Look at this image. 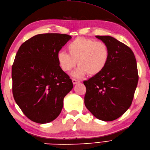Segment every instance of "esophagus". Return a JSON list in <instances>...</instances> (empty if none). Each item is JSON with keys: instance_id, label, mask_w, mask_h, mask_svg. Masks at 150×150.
I'll list each match as a JSON object with an SVG mask.
<instances>
[{"instance_id": "34e87169", "label": "esophagus", "mask_w": 150, "mask_h": 150, "mask_svg": "<svg viewBox=\"0 0 150 150\" xmlns=\"http://www.w3.org/2000/svg\"><path fill=\"white\" fill-rule=\"evenodd\" d=\"M72 82H73V84H76L79 83V82H80V81L78 80H76V79H72Z\"/></svg>"}]
</instances>
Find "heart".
I'll use <instances>...</instances> for the list:
<instances>
[{"instance_id":"heart-1","label":"heart","mask_w":150,"mask_h":150,"mask_svg":"<svg viewBox=\"0 0 150 150\" xmlns=\"http://www.w3.org/2000/svg\"><path fill=\"white\" fill-rule=\"evenodd\" d=\"M69 54L59 52L57 61L63 71H69L78 63V68L72 73L75 77L81 78L88 73L94 76L99 74L109 62V47L101 41L77 37L68 46Z\"/></svg>"}]
</instances>
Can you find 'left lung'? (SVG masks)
Instances as JSON below:
<instances>
[{
  "instance_id": "left-lung-1",
  "label": "left lung",
  "mask_w": 150,
  "mask_h": 150,
  "mask_svg": "<svg viewBox=\"0 0 150 150\" xmlns=\"http://www.w3.org/2000/svg\"><path fill=\"white\" fill-rule=\"evenodd\" d=\"M96 37L109 47L110 57L103 71L84 81V104L98 119L112 121L131 106L139 81L137 65L126 44L110 36Z\"/></svg>"
}]
</instances>
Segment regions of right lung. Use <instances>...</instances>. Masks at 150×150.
<instances>
[{
	"label": "right lung",
	"instance_id": "right-lung-1",
	"mask_svg": "<svg viewBox=\"0 0 150 150\" xmlns=\"http://www.w3.org/2000/svg\"><path fill=\"white\" fill-rule=\"evenodd\" d=\"M66 34H39L22 44L12 65V92L23 113L45 124L61 112L64 98L73 88L71 79L60 68L57 54L71 39Z\"/></svg>",
	"mask_w": 150,
	"mask_h": 150
}]
</instances>
